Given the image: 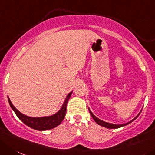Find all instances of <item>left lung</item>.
Returning <instances> with one entry per match:
<instances>
[{
    "label": "left lung",
    "mask_w": 155,
    "mask_h": 155,
    "mask_svg": "<svg viewBox=\"0 0 155 155\" xmlns=\"http://www.w3.org/2000/svg\"><path fill=\"white\" fill-rule=\"evenodd\" d=\"M89 112H90V115H92V118H93V119H94V121H95V122H96V123L98 124V125H101V126L105 127V128H110V129H111V128H121V127H122V126H125V125H128V124H130V123H131V122H132V121H134V120L136 119V118H138V115H140V113H141V112H140V113L138 114V115H137V116L135 117V118H134V119H132V120H131V121H130L129 122H127V123H125V124H122V125H115V124H112V123H108V122H105V121H102V120L99 119V118H98L97 117H95V115H94L93 114H92V112H91L90 109H89Z\"/></svg>",
    "instance_id": "1"
}]
</instances>
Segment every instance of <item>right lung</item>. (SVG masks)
Instances as JSON below:
<instances>
[{"instance_id": "obj_1", "label": "right lung", "mask_w": 155, "mask_h": 155, "mask_svg": "<svg viewBox=\"0 0 155 155\" xmlns=\"http://www.w3.org/2000/svg\"><path fill=\"white\" fill-rule=\"evenodd\" d=\"M73 92H70L66 96V99H65L64 102H63V105H62L60 110L56 114L50 116H46V117H38V118H35V117H29L27 115H24L21 112H19L17 108L13 105L12 102L10 100L9 97L8 98V102H9L10 105H11V108H12L17 116L18 117L21 121L24 122L25 125L29 126L30 128H34L35 130H38V131H46V130L52 129V128H55V127L58 126L61 123L63 120L64 119L65 115H66V105L69 101V98L71 96V94Z\"/></svg>"}]
</instances>
